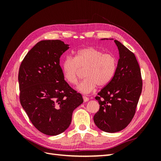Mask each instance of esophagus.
Wrapping results in <instances>:
<instances>
[{
    "mask_svg": "<svg viewBox=\"0 0 161 161\" xmlns=\"http://www.w3.org/2000/svg\"><path fill=\"white\" fill-rule=\"evenodd\" d=\"M82 98H83V100H84L85 102H87V101H88L89 100V99L88 98V97H85V96L82 97Z\"/></svg>",
    "mask_w": 161,
    "mask_h": 161,
    "instance_id": "esophagus-1",
    "label": "esophagus"
}]
</instances>
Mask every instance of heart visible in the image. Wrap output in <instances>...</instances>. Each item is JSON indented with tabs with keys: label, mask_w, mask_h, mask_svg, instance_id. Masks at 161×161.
Segmentation results:
<instances>
[{
	"label": "heart",
	"mask_w": 161,
	"mask_h": 161,
	"mask_svg": "<svg viewBox=\"0 0 161 161\" xmlns=\"http://www.w3.org/2000/svg\"><path fill=\"white\" fill-rule=\"evenodd\" d=\"M116 58L111 53H104L97 48L87 47L76 52L75 58L67 56L62 62V71L65 80L76 85L80 70H84L85 79L77 85L76 90L89 94L97 85L104 86L113 79L117 69Z\"/></svg>",
	"instance_id": "1"
}]
</instances>
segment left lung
Instances as JSON below:
<instances>
[{"label": "left lung", "mask_w": 161, "mask_h": 161, "mask_svg": "<svg viewBox=\"0 0 161 161\" xmlns=\"http://www.w3.org/2000/svg\"><path fill=\"white\" fill-rule=\"evenodd\" d=\"M105 40L109 39H101ZM114 42L119 55L116 71L95 97L100 108L93 117L97 128L108 133L122 130L130 123L142 89L140 69L134 53L119 41Z\"/></svg>", "instance_id": "left-lung-1"}]
</instances>
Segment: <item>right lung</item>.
Returning a JSON list of instances; mask_svg holds the SVG:
<instances>
[{
	"label": "right lung",
	"instance_id": "1",
	"mask_svg": "<svg viewBox=\"0 0 161 161\" xmlns=\"http://www.w3.org/2000/svg\"><path fill=\"white\" fill-rule=\"evenodd\" d=\"M69 49L61 40H42L27 53L18 80L20 102L33 125L43 134H60L69 127L82 95L64 80L60 58Z\"/></svg>",
	"mask_w": 161,
	"mask_h": 161
}]
</instances>
